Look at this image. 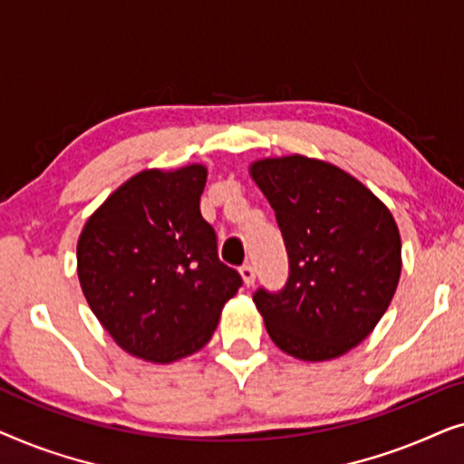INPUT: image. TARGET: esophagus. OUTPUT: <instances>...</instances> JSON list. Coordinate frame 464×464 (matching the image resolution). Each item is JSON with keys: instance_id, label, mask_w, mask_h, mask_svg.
<instances>
[{"instance_id": "1", "label": "esophagus", "mask_w": 464, "mask_h": 464, "mask_svg": "<svg viewBox=\"0 0 464 464\" xmlns=\"http://www.w3.org/2000/svg\"><path fill=\"white\" fill-rule=\"evenodd\" d=\"M240 276H243L246 287H251V285L256 283V270H253V266H249V264L240 266Z\"/></svg>"}]
</instances>
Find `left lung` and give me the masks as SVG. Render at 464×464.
<instances>
[{
    "label": "left lung",
    "mask_w": 464,
    "mask_h": 464,
    "mask_svg": "<svg viewBox=\"0 0 464 464\" xmlns=\"http://www.w3.org/2000/svg\"><path fill=\"white\" fill-rule=\"evenodd\" d=\"M249 173L275 208L289 256L285 287L253 294L268 335L295 359L340 357L373 332L395 295V219L359 179L316 158H264Z\"/></svg>",
    "instance_id": "left-lung-1"
}]
</instances>
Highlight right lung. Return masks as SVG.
Instances as JSON below:
<instances>
[{"instance_id":"add662e5","label":"right lung","mask_w":464,"mask_h":464,"mask_svg":"<svg viewBox=\"0 0 464 464\" xmlns=\"http://www.w3.org/2000/svg\"><path fill=\"white\" fill-rule=\"evenodd\" d=\"M202 164L141 170L91 218L78 240L88 306L132 357L173 363L211 340L243 278L219 262L200 215Z\"/></svg>"}]
</instances>
